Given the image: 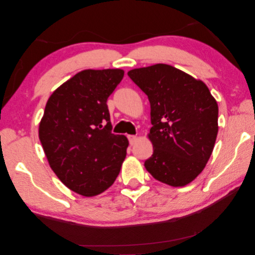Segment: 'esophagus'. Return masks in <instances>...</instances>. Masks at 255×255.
<instances>
[{
    "instance_id": "obj_1",
    "label": "esophagus",
    "mask_w": 255,
    "mask_h": 255,
    "mask_svg": "<svg viewBox=\"0 0 255 255\" xmlns=\"http://www.w3.org/2000/svg\"><path fill=\"white\" fill-rule=\"evenodd\" d=\"M128 141H130L131 144H134L135 141L137 140V137H136V135H128Z\"/></svg>"
}]
</instances>
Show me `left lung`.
<instances>
[{"label": "left lung", "mask_w": 255, "mask_h": 255, "mask_svg": "<svg viewBox=\"0 0 255 255\" xmlns=\"http://www.w3.org/2000/svg\"><path fill=\"white\" fill-rule=\"evenodd\" d=\"M148 96V134L153 154L144 167L154 179L172 187L193 181L211 158L218 132V105L202 80L166 64L128 73Z\"/></svg>", "instance_id": "left-lung-1"}]
</instances>
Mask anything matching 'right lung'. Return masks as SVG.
Wrapping results in <instances>:
<instances>
[{
	"label": "right lung",
	"mask_w": 255,
	"mask_h": 255,
	"mask_svg": "<svg viewBox=\"0 0 255 255\" xmlns=\"http://www.w3.org/2000/svg\"><path fill=\"white\" fill-rule=\"evenodd\" d=\"M122 69H86L51 94L39 139L53 172L70 190L93 197L114 184L127 157V136L113 134L107 98Z\"/></svg>",
	"instance_id": "obj_1"
}]
</instances>
